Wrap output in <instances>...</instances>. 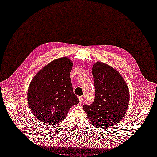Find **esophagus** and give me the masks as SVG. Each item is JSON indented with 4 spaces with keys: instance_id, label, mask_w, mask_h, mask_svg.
Returning <instances> with one entry per match:
<instances>
[{
    "instance_id": "1",
    "label": "esophagus",
    "mask_w": 157,
    "mask_h": 157,
    "mask_svg": "<svg viewBox=\"0 0 157 157\" xmlns=\"http://www.w3.org/2000/svg\"><path fill=\"white\" fill-rule=\"evenodd\" d=\"M78 99H79V101H80V102H82V101H83V96H79Z\"/></svg>"
}]
</instances>
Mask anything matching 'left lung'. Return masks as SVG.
I'll return each mask as SVG.
<instances>
[{
	"instance_id": "left-lung-1",
	"label": "left lung",
	"mask_w": 157,
	"mask_h": 157,
	"mask_svg": "<svg viewBox=\"0 0 157 157\" xmlns=\"http://www.w3.org/2000/svg\"><path fill=\"white\" fill-rule=\"evenodd\" d=\"M95 97L93 102L84 104L89 121L96 128H106L118 123L129 105V91L120 73L111 66L97 62L92 68Z\"/></svg>"
}]
</instances>
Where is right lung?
<instances>
[{
  "label": "right lung",
  "instance_id": "1",
  "mask_svg": "<svg viewBox=\"0 0 157 157\" xmlns=\"http://www.w3.org/2000/svg\"><path fill=\"white\" fill-rule=\"evenodd\" d=\"M72 66L68 58L55 59L43 67L29 85V106L34 116L47 125L63 121L70 108L79 102L70 77Z\"/></svg>",
  "mask_w": 157,
  "mask_h": 157
}]
</instances>
